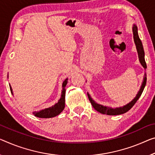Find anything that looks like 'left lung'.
I'll list each match as a JSON object with an SVG mask.
<instances>
[{"instance_id": "obj_1", "label": "left lung", "mask_w": 155, "mask_h": 155, "mask_svg": "<svg viewBox=\"0 0 155 155\" xmlns=\"http://www.w3.org/2000/svg\"><path fill=\"white\" fill-rule=\"evenodd\" d=\"M133 35H134V43L136 44V46H137L138 54H139V61H140V62H141V65L143 66V68L146 69L147 66H146V61H145V58H144L143 48V45H142L141 39H139V35H138L137 27L135 25H134V26H133ZM146 84V77L145 76L143 82L141 89H140L139 93H138V94L137 95V96L134 97V99L132 101H131L130 103L126 104V105L123 106V107L112 109L111 107H108L102 106V105H101V104H97L96 102H95L94 101H93L91 97H90L89 94H87V95H88V97H89V101H90V102H91V103L92 104L93 107L96 109V111H98V112L101 113L102 114H107V115H112V116L119 115V114H122L127 112V111H129L130 109L134 105V104L137 102L138 100H139L140 96H141L142 92H143V91Z\"/></svg>"}]
</instances>
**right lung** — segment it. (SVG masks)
Segmentation results:
<instances>
[{"instance_id":"obj_1","label":"right lung","mask_w":155,"mask_h":155,"mask_svg":"<svg viewBox=\"0 0 155 155\" xmlns=\"http://www.w3.org/2000/svg\"><path fill=\"white\" fill-rule=\"evenodd\" d=\"M68 78L64 81L62 87L63 90L61 92V98L59 99L58 103H56L54 105L51 107L43 109V110L40 111H35L33 112V114L35 116L39 118H53L54 116L59 115L61 111L64 110V107H65V93H66V85L67 84ZM9 88H10V91L12 93V89L11 86L9 85Z\"/></svg>"}]
</instances>
